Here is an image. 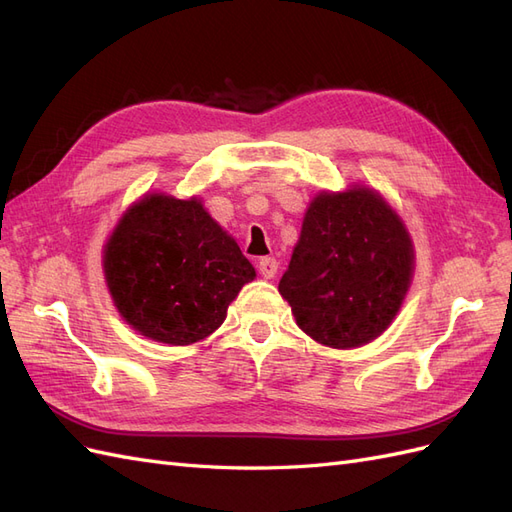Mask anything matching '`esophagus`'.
<instances>
[{"mask_svg":"<svg viewBox=\"0 0 512 512\" xmlns=\"http://www.w3.org/2000/svg\"><path fill=\"white\" fill-rule=\"evenodd\" d=\"M258 271L260 275L265 277V280H273V277L277 275V260L275 258H260L258 262Z\"/></svg>","mask_w":512,"mask_h":512,"instance_id":"34e87169","label":"esophagus"}]
</instances>
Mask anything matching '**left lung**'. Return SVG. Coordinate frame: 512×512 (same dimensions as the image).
Segmentation results:
<instances>
[{
  "label": "left lung",
  "mask_w": 512,
  "mask_h": 512,
  "mask_svg": "<svg viewBox=\"0 0 512 512\" xmlns=\"http://www.w3.org/2000/svg\"><path fill=\"white\" fill-rule=\"evenodd\" d=\"M414 273V245L380 192L350 185L309 203L280 294L314 342L350 350L374 342L399 314Z\"/></svg>",
  "instance_id": "obj_1"
}]
</instances>
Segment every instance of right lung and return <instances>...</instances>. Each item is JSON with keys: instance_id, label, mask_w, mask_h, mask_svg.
Listing matches in <instances>:
<instances>
[{"instance_id": "right-lung-1", "label": "right lung", "mask_w": 512, "mask_h": 512, "mask_svg": "<svg viewBox=\"0 0 512 512\" xmlns=\"http://www.w3.org/2000/svg\"><path fill=\"white\" fill-rule=\"evenodd\" d=\"M119 316L153 342L190 346L226 320L256 271L203 200L151 192L121 215L102 250Z\"/></svg>"}]
</instances>
